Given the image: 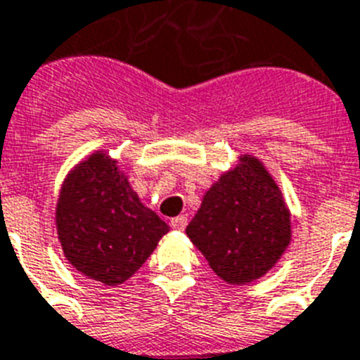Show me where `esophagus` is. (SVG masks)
Instances as JSON below:
<instances>
[{"mask_svg":"<svg viewBox=\"0 0 360 360\" xmlns=\"http://www.w3.org/2000/svg\"><path fill=\"white\" fill-rule=\"evenodd\" d=\"M170 225L172 229H175V231H185V226L188 225V217H186V214H181V216L172 219Z\"/></svg>","mask_w":360,"mask_h":360,"instance_id":"1","label":"esophagus"}]
</instances>
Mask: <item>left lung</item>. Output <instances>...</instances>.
I'll use <instances>...</instances> for the list:
<instances>
[{
    "instance_id": "8db88e82",
    "label": "left lung",
    "mask_w": 360,
    "mask_h": 360,
    "mask_svg": "<svg viewBox=\"0 0 360 360\" xmlns=\"http://www.w3.org/2000/svg\"><path fill=\"white\" fill-rule=\"evenodd\" d=\"M186 236L217 276L243 285L282 258L291 243V212L264 162L240 155L207 190Z\"/></svg>"
}]
</instances>
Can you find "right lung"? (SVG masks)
Segmentation results:
<instances>
[{
  "instance_id": "obj_1",
  "label": "right lung",
  "mask_w": 360,
  "mask_h": 360,
  "mask_svg": "<svg viewBox=\"0 0 360 360\" xmlns=\"http://www.w3.org/2000/svg\"><path fill=\"white\" fill-rule=\"evenodd\" d=\"M56 231L78 273L119 285L143 267L170 226L141 203L117 159L95 152L63 179Z\"/></svg>"
}]
</instances>
